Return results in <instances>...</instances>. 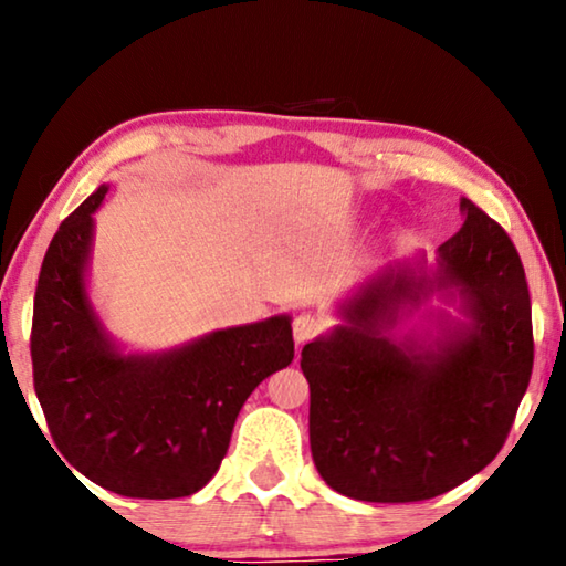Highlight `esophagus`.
<instances>
[{
	"mask_svg": "<svg viewBox=\"0 0 566 566\" xmlns=\"http://www.w3.org/2000/svg\"><path fill=\"white\" fill-rule=\"evenodd\" d=\"M292 329H294V342L306 344V342H312L314 337H317V334L324 329V324H322V317H317V314L302 312V314H296Z\"/></svg>",
	"mask_w": 566,
	"mask_h": 566,
	"instance_id": "obj_1",
	"label": "esophagus"
}]
</instances>
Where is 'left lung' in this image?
<instances>
[{"label": "left lung", "instance_id": "left-lung-1", "mask_svg": "<svg viewBox=\"0 0 566 566\" xmlns=\"http://www.w3.org/2000/svg\"><path fill=\"white\" fill-rule=\"evenodd\" d=\"M459 207L464 224L439 247L432 280L389 270L344 306L347 324L302 349L314 464L352 500L421 502L454 490L500 454L530 387L522 260L492 217L469 199ZM434 289H454L470 324L434 350L389 340L398 306Z\"/></svg>", "mask_w": 566, "mask_h": 566}]
</instances>
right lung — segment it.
<instances>
[{"label": "right lung", "mask_w": 566, "mask_h": 566, "mask_svg": "<svg viewBox=\"0 0 566 566\" xmlns=\"http://www.w3.org/2000/svg\"><path fill=\"white\" fill-rule=\"evenodd\" d=\"M104 195L99 187L84 199L44 254L30 339L34 391L76 472L122 496L177 500L217 474L247 397L292 364V322L282 314L165 354H122L84 284Z\"/></svg>", "instance_id": "obj_1"}]
</instances>
